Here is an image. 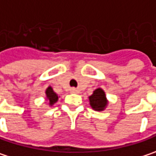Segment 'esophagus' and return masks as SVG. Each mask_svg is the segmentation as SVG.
<instances>
[{
  "instance_id": "esophagus-1",
  "label": "esophagus",
  "mask_w": 156,
  "mask_h": 156,
  "mask_svg": "<svg viewBox=\"0 0 156 156\" xmlns=\"http://www.w3.org/2000/svg\"><path fill=\"white\" fill-rule=\"evenodd\" d=\"M71 92H73V93H78L79 91H78V90H77V89H75V88H73L72 90H71Z\"/></svg>"
}]
</instances>
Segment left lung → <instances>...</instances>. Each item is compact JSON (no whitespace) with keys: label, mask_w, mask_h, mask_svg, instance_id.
Wrapping results in <instances>:
<instances>
[{"label":"left lung","mask_w":156,"mask_h":156,"mask_svg":"<svg viewBox=\"0 0 156 156\" xmlns=\"http://www.w3.org/2000/svg\"><path fill=\"white\" fill-rule=\"evenodd\" d=\"M90 104L93 109L103 110L106 105V98L105 92L101 89H97L90 98Z\"/></svg>","instance_id":"left-lung-1"}]
</instances>
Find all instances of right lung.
<instances>
[{
  "instance_id": "right-lung-1",
  "label": "right lung",
  "mask_w": 156,
  "mask_h": 156,
  "mask_svg": "<svg viewBox=\"0 0 156 156\" xmlns=\"http://www.w3.org/2000/svg\"><path fill=\"white\" fill-rule=\"evenodd\" d=\"M46 95H47V98H48V99H49V101H50V105H53V104L56 103V102L58 101V95L53 91V90H52L51 87H49V88L46 90Z\"/></svg>"
}]
</instances>
